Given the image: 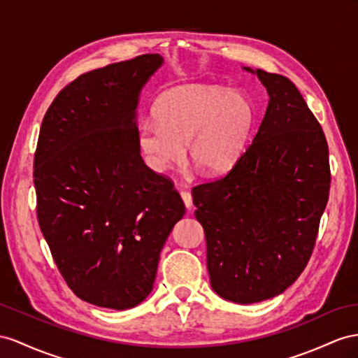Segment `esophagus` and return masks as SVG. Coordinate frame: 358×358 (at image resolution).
Segmentation results:
<instances>
[{
    "instance_id": "obj_1",
    "label": "esophagus",
    "mask_w": 358,
    "mask_h": 358,
    "mask_svg": "<svg viewBox=\"0 0 358 358\" xmlns=\"http://www.w3.org/2000/svg\"><path fill=\"white\" fill-rule=\"evenodd\" d=\"M181 198H182V201H185L186 207L190 210L192 206H194V201H192V194H190V192L189 190H181Z\"/></svg>"
}]
</instances>
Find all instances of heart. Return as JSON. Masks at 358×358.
<instances>
[{"label":"heart","instance_id":"1","mask_svg":"<svg viewBox=\"0 0 358 358\" xmlns=\"http://www.w3.org/2000/svg\"><path fill=\"white\" fill-rule=\"evenodd\" d=\"M154 119L137 128V139L154 169L168 171L185 157L207 173L230 169L241 157L254 122L248 96L217 86L195 85L164 95Z\"/></svg>","mask_w":358,"mask_h":358}]
</instances>
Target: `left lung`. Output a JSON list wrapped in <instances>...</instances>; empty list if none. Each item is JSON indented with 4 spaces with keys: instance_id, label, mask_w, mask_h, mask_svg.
Here are the masks:
<instances>
[{
    "instance_id": "left-lung-1",
    "label": "left lung",
    "mask_w": 358,
    "mask_h": 358,
    "mask_svg": "<svg viewBox=\"0 0 358 358\" xmlns=\"http://www.w3.org/2000/svg\"><path fill=\"white\" fill-rule=\"evenodd\" d=\"M255 74L269 104L254 141L224 177L192 189L210 284L239 304L280 295L306 269L331 182L325 134L296 86Z\"/></svg>"
}]
</instances>
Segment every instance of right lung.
Instances as JSON below:
<instances>
[{"label": "right lung", "instance_id": "add662e5", "mask_svg": "<svg viewBox=\"0 0 358 358\" xmlns=\"http://www.w3.org/2000/svg\"><path fill=\"white\" fill-rule=\"evenodd\" d=\"M163 63L143 54L89 71L43 116L34 152L36 212L68 287L125 310L152 290L160 251L186 207L173 181L141 157L136 106Z\"/></svg>", "mask_w": 358, "mask_h": 358}]
</instances>
